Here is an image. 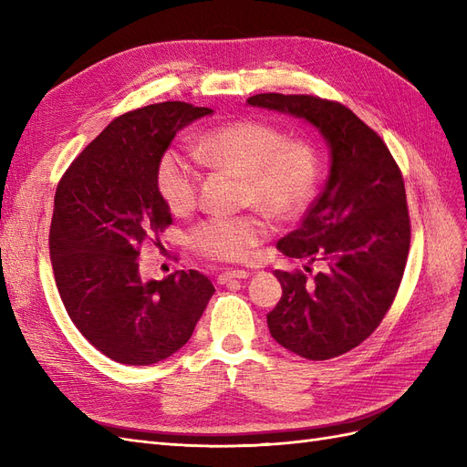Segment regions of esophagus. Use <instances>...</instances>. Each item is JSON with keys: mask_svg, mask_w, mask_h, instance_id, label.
<instances>
[{"mask_svg": "<svg viewBox=\"0 0 467 467\" xmlns=\"http://www.w3.org/2000/svg\"><path fill=\"white\" fill-rule=\"evenodd\" d=\"M249 273L247 271H223L218 275V285H228L230 280H235V278H247Z\"/></svg>", "mask_w": 467, "mask_h": 467, "instance_id": "1", "label": "esophagus"}]
</instances>
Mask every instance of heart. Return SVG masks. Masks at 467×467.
<instances>
[{
  "label": "heart",
  "mask_w": 467,
  "mask_h": 467,
  "mask_svg": "<svg viewBox=\"0 0 467 467\" xmlns=\"http://www.w3.org/2000/svg\"><path fill=\"white\" fill-rule=\"evenodd\" d=\"M192 158L212 171L242 177L239 201L273 220H292L314 201L321 175L317 146L309 138H286L263 120L228 122L196 140ZM202 175L189 158L173 150L161 155L155 185L173 214L196 206ZM266 237V223L255 214L206 218L189 234L199 255L220 263L247 261Z\"/></svg>",
  "instance_id": "b5f03b06"
}]
</instances>
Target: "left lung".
I'll use <instances>...</instances> for the list:
<instances>
[{"instance_id":"8db88e82","label":"left lung","mask_w":467,"mask_h":467,"mask_svg":"<svg viewBox=\"0 0 467 467\" xmlns=\"http://www.w3.org/2000/svg\"><path fill=\"white\" fill-rule=\"evenodd\" d=\"M247 103L306 119L331 148L327 185L300 228L276 244L286 257L321 261L323 271H276L282 296L266 323L278 345L307 360L341 357L376 331L401 285L411 244L401 169L378 132L338 101L259 93Z\"/></svg>"}]
</instances>
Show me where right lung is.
Instances as JSON below:
<instances>
[{
    "label": "right lung",
    "mask_w": 467,
    "mask_h": 467,
    "mask_svg": "<svg viewBox=\"0 0 467 467\" xmlns=\"http://www.w3.org/2000/svg\"><path fill=\"white\" fill-rule=\"evenodd\" d=\"M210 112L182 101L124 112L56 187L48 237L56 286L78 331L115 362L171 357L216 292L199 271L146 282L136 261L142 244L173 223L155 185L161 155L182 126Z\"/></svg>",
    "instance_id": "obj_1"
}]
</instances>
